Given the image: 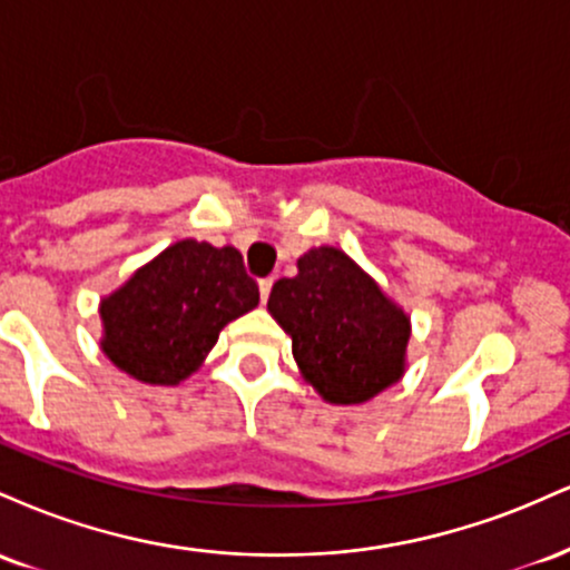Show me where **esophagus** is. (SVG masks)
<instances>
[{
    "label": "esophagus",
    "instance_id": "obj_1",
    "mask_svg": "<svg viewBox=\"0 0 570 570\" xmlns=\"http://www.w3.org/2000/svg\"><path fill=\"white\" fill-rule=\"evenodd\" d=\"M271 289H273V276L259 281V297H263V303H267V297H271Z\"/></svg>",
    "mask_w": 570,
    "mask_h": 570
}]
</instances>
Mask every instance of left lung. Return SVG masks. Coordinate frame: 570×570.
Segmentation results:
<instances>
[{"label": "left lung", "mask_w": 570, "mask_h": 570, "mask_svg": "<svg viewBox=\"0 0 570 570\" xmlns=\"http://www.w3.org/2000/svg\"><path fill=\"white\" fill-rule=\"evenodd\" d=\"M267 311L326 402L362 404L402 377L410 318L340 248L303 254L297 276L273 284Z\"/></svg>", "instance_id": "1"}]
</instances>
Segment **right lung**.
Returning <instances> with one entry per match:
<instances>
[{
	"instance_id": "right-lung-1",
	"label": "right lung",
	"mask_w": 570,
	"mask_h": 570,
	"mask_svg": "<svg viewBox=\"0 0 570 570\" xmlns=\"http://www.w3.org/2000/svg\"><path fill=\"white\" fill-rule=\"evenodd\" d=\"M259 286L238 248L179 240L101 303V348L141 383L193 375L222 326L257 307Z\"/></svg>"
}]
</instances>
